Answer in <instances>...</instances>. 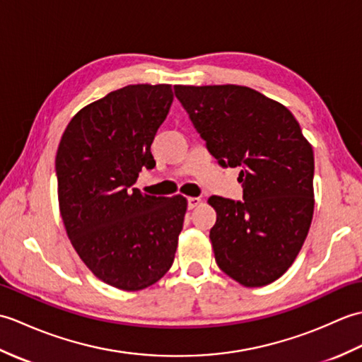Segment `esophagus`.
<instances>
[{
	"label": "esophagus",
	"instance_id": "1",
	"mask_svg": "<svg viewBox=\"0 0 362 362\" xmlns=\"http://www.w3.org/2000/svg\"><path fill=\"white\" fill-rule=\"evenodd\" d=\"M188 209L189 210H194L196 206H199L202 204V199L201 197H188Z\"/></svg>",
	"mask_w": 362,
	"mask_h": 362
}]
</instances>
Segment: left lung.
Wrapping results in <instances>:
<instances>
[{
	"instance_id": "left-lung-1",
	"label": "left lung",
	"mask_w": 362,
	"mask_h": 362,
	"mask_svg": "<svg viewBox=\"0 0 362 362\" xmlns=\"http://www.w3.org/2000/svg\"><path fill=\"white\" fill-rule=\"evenodd\" d=\"M175 98L222 168H240L244 201L211 196L214 259L244 286L294 263L314 211V156L286 107L241 86H175Z\"/></svg>"
}]
</instances>
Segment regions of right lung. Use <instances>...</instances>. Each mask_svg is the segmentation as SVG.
I'll return each mask as SVG.
<instances>
[{
    "mask_svg": "<svg viewBox=\"0 0 362 362\" xmlns=\"http://www.w3.org/2000/svg\"><path fill=\"white\" fill-rule=\"evenodd\" d=\"M173 101L166 83L115 90L76 113L59 144L68 238L90 271L118 289L148 288L173 266L187 199L134 188L138 173L156 166L151 144Z\"/></svg>",
    "mask_w": 362,
    "mask_h": 362,
    "instance_id": "obj_1",
    "label": "right lung"
}]
</instances>
